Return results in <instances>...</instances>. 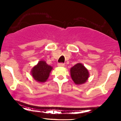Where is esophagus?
<instances>
[{
  "instance_id": "esophagus-1",
  "label": "esophagus",
  "mask_w": 121,
  "mask_h": 121,
  "mask_svg": "<svg viewBox=\"0 0 121 121\" xmlns=\"http://www.w3.org/2000/svg\"><path fill=\"white\" fill-rule=\"evenodd\" d=\"M57 65H58V67H63L65 66V64H63V63H59L58 64H57Z\"/></svg>"
}]
</instances>
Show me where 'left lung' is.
<instances>
[{
    "label": "left lung",
    "mask_w": 121,
    "mask_h": 121,
    "mask_svg": "<svg viewBox=\"0 0 121 121\" xmlns=\"http://www.w3.org/2000/svg\"><path fill=\"white\" fill-rule=\"evenodd\" d=\"M70 74L73 81L77 85L84 84L89 77L88 70L81 63L76 64L71 68Z\"/></svg>",
    "instance_id": "left-lung-1"
}]
</instances>
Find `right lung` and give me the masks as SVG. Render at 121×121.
<instances>
[{
  "mask_svg": "<svg viewBox=\"0 0 121 121\" xmlns=\"http://www.w3.org/2000/svg\"><path fill=\"white\" fill-rule=\"evenodd\" d=\"M52 69V67L48 65L45 61L40 60L32 68V76L37 82H45L48 79Z\"/></svg>",
  "mask_w": 121,
  "mask_h": 121,
  "instance_id": "1",
  "label": "right lung"
}]
</instances>
